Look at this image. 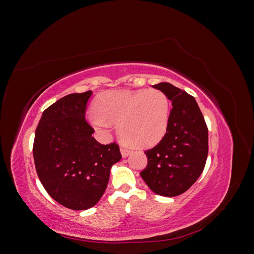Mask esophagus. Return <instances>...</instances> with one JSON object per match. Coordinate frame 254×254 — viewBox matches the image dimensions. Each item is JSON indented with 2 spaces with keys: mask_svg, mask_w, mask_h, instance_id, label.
I'll use <instances>...</instances> for the list:
<instances>
[{
  "mask_svg": "<svg viewBox=\"0 0 254 254\" xmlns=\"http://www.w3.org/2000/svg\"><path fill=\"white\" fill-rule=\"evenodd\" d=\"M130 152H131V150H130L129 148L124 147V146H122V147H121V153H122V156L124 157V158H126Z\"/></svg>",
  "mask_w": 254,
  "mask_h": 254,
  "instance_id": "1",
  "label": "esophagus"
}]
</instances>
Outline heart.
I'll return each instance as SVG.
<instances>
[{
  "instance_id": "b5f03b06",
  "label": "heart",
  "mask_w": 254,
  "mask_h": 254,
  "mask_svg": "<svg viewBox=\"0 0 254 254\" xmlns=\"http://www.w3.org/2000/svg\"><path fill=\"white\" fill-rule=\"evenodd\" d=\"M96 113L89 115L98 129L118 123L121 137L134 147H148L164 136L170 120V99L159 89L111 90L94 103Z\"/></svg>"
}]
</instances>
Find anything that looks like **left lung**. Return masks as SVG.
Masks as SVG:
<instances>
[{
    "mask_svg": "<svg viewBox=\"0 0 254 254\" xmlns=\"http://www.w3.org/2000/svg\"><path fill=\"white\" fill-rule=\"evenodd\" d=\"M153 88L164 92L173 108L162 140L145 151L148 162L140 175L156 194L174 197L187 191L201 175L209 152V133L194 96L168 82Z\"/></svg>",
    "mask_w": 254,
    "mask_h": 254,
    "instance_id": "left-lung-1",
    "label": "left lung"
}]
</instances>
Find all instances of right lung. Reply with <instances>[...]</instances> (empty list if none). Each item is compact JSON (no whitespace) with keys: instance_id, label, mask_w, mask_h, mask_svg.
<instances>
[{"instance_id":"1","label":"right lung","mask_w":254,"mask_h":254,"mask_svg":"<svg viewBox=\"0 0 254 254\" xmlns=\"http://www.w3.org/2000/svg\"><path fill=\"white\" fill-rule=\"evenodd\" d=\"M91 91L68 94L43 111L35 132L37 175L48 194L67 209L95 205L108 186L111 166L122 158L120 146L98 143L86 120Z\"/></svg>"}]
</instances>
